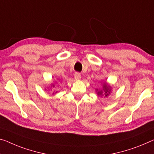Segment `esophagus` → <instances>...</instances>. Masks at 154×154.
Listing matches in <instances>:
<instances>
[{
  "label": "esophagus",
  "mask_w": 154,
  "mask_h": 154,
  "mask_svg": "<svg viewBox=\"0 0 154 154\" xmlns=\"http://www.w3.org/2000/svg\"><path fill=\"white\" fill-rule=\"evenodd\" d=\"M74 76H75V79H76V80H80V79H81V78H82L81 74H80V73H79V72H75Z\"/></svg>",
  "instance_id": "obj_1"
}]
</instances>
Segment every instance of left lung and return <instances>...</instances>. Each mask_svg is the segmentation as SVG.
Segmentation results:
<instances>
[{
  "label": "left lung",
  "mask_w": 154,
  "mask_h": 154,
  "mask_svg": "<svg viewBox=\"0 0 154 154\" xmlns=\"http://www.w3.org/2000/svg\"><path fill=\"white\" fill-rule=\"evenodd\" d=\"M102 88L101 89H95L96 93L98 96H100L101 97H106L109 96L111 93V86L109 84H108L106 82H102Z\"/></svg>",
  "instance_id": "left-lung-1"
}]
</instances>
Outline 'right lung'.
<instances>
[{
	"mask_svg": "<svg viewBox=\"0 0 154 154\" xmlns=\"http://www.w3.org/2000/svg\"><path fill=\"white\" fill-rule=\"evenodd\" d=\"M56 82H57L56 80H54V83H53V84L52 83L51 84H50V86H49V87L48 86V88H45V90H47V89H48V91H52V88H54V84L56 83ZM57 93V91H54L53 93H52V95H54V94H56Z\"/></svg>",
	"mask_w": 154,
	"mask_h": 154,
	"instance_id": "right-lung-1",
	"label": "right lung"
}]
</instances>
